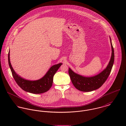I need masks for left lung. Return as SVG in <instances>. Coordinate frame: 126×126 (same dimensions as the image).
Listing matches in <instances>:
<instances>
[{"label":"left lung","mask_w":126,"mask_h":126,"mask_svg":"<svg viewBox=\"0 0 126 126\" xmlns=\"http://www.w3.org/2000/svg\"><path fill=\"white\" fill-rule=\"evenodd\" d=\"M111 48L110 60L106 67L99 74L91 76L85 77L74 72L69 68L68 73L73 84L78 90L82 92H91L100 88L106 81L111 72L114 60V50L110 37Z\"/></svg>","instance_id":"8db88e82"}]
</instances>
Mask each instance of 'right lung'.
I'll return each instance as SVG.
<instances>
[{"instance_id": "1", "label": "right lung", "mask_w": 126, "mask_h": 126, "mask_svg": "<svg viewBox=\"0 0 126 126\" xmlns=\"http://www.w3.org/2000/svg\"><path fill=\"white\" fill-rule=\"evenodd\" d=\"M8 62L13 76L18 86L26 92L35 94L44 93L49 90L53 83L55 74L63 64L59 63L53 65L42 78L35 80H30L21 78L15 71L10 62V51L8 54Z\"/></svg>"}]
</instances>
